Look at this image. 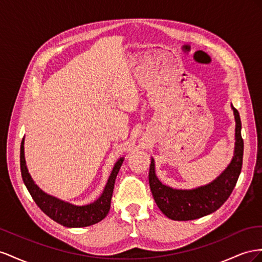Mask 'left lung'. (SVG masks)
Listing matches in <instances>:
<instances>
[{
	"mask_svg": "<svg viewBox=\"0 0 262 262\" xmlns=\"http://www.w3.org/2000/svg\"><path fill=\"white\" fill-rule=\"evenodd\" d=\"M231 110L236 122L234 156L225 170L212 182L189 190L173 189L162 184L156 176L155 160L151 157L149 185L157 206L170 220L191 221L203 217L219 210L233 192L242 171L244 140L242 138L241 116L233 105Z\"/></svg>",
	"mask_w": 262,
	"mask_h": 262,
	"instance_id": "left-lung-1",
	"label": "left lung"
}]
</instances>
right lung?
<instances>
[{"label": "right lung", "instance_id": "right-lung-1", "mask_svg": "<svg viewBox=\"0 0 262 262\" xmlns=\"http://www.w3.org/2000/svg\"><path fill=\"white\" fill-rule=\"evenodd\" d=\"M25 137L20 144V172L26 188L31 194L35 203L38 205L40 210L46 214L51 220L59 223L66 227H86L94 225V224L101 222L107 215L111 207L112 194H113L114 184L119 169H121L124 157H121L113 167V170L108 177L105 188L99 199L94 202L85 205H74L58 199L54 195L42 191L38 185L35 183L32 176L29 174L26 166L25 152H24Z\"/></svg>", "mask_w": 262, "mask_h": 262}]
</instances>
